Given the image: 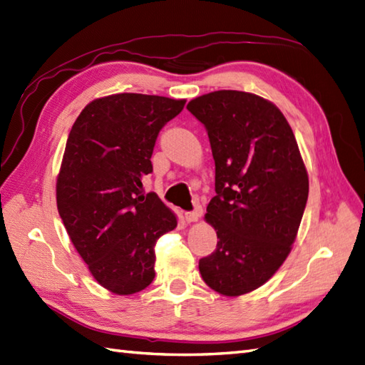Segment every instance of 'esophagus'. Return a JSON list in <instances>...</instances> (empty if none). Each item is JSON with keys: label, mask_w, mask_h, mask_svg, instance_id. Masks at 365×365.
I'll list each match as a JSON object with an SVG mask.
<instances>
[{"label": "esophagus", "mask_w": 365, "mask_h": 365, "mask_svg": "<svg viewBox=\"0 0 365 365\" xmlns=\"http://www.w3.org/2000/svg\"><path fill=\"white\" fill-rule=\"evenodd\" d=\"M200 215H201V210L195 209V210H192V212H185L184 218H185V222H187V223H193V222H198Z\"/></svg>", "instance_id": "obj_1"}]
</instances>
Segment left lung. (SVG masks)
Returning <instances> with one entry per match:
<instances>
[{"label":"left lung","instance_id":"8db88e82","mask_svg":"<svg viewBox=\"0 0 365 365\" xmlns=\"http://www.w3.org/2000/svg\"><path fill=\"white\" fill-rule=\"evenodd\" d=\"M205 125L215 160L206 222L217 248L200 259L206 284L225 297L261 287L286 261L309 193L292 128L269 100L217 91L187 104Z\"/></svg>","mask_w":365,"mask_h":365}]
</instances>
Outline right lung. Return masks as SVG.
<instances>
[{
	"instance_id": "add662e5",
	"label": "right lung",
	"mask_w": 365,
	"mask_h": 365,
	"mask_svg": "<svg viewBox=\"0 0 365 365\" xmlns=\"http://www.w3.org/2000/svg\"><path fill=\"white\" fill-rule=\"evenodd\" d=\"M185 100L115 93L91 101L71 126L56 181L58 210L92 277L115 295L155 279L156 240L176 215L143 193L158 134Z\"/></svg>"
}]
</instances>
